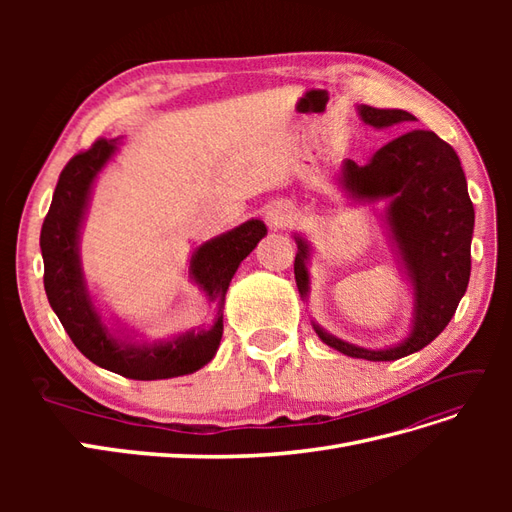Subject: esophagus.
<instances>
[{
	"mask_svg": "<svg viewBox=\"0 0 512 512\" xmlns=\"http://www.w3.org/2000/svg\"><path fill=\"white\" fill-rule=\"evenodd\" d=\"M297 218V211L286 200H280V203H273L267 211V222L271 228H286Z\"/></svg>",
	"mask_w": 512,
	"mask_h": 512,
	"instance_id": "obj_1",
	"label": "esophagus"
}]
</instances>
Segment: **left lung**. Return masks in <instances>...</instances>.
I'll return each mask as SVG.
<instances>
[{
  "instance_id": "8db88e82",
  "label": "left lung",
  "mask_w": 512,
  "mask_h": 512,
  "mask_svg": "<svg viewBox=\"0 0 512 512\" xmlns=\"http://www.w3.org/2000/svg\"><path fill=\"white\" fill-rule=\"evenodd\" d=\"M365 123L389 128L416 121L399 108L359 106ZM342 181L354 198H391L389 224L412 277L416 316L404 344L389 350H367L314 331L324 344L365 361H397L431 344L451 322L466 294L472 269L474 205L455 149L431 130H410L380 147L365 166L346 160ZM294 280L307 294V243L297 237Z\"/></svg>"
}]
</instances>
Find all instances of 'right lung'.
I'll list each match as a JSON object with an SVG mask.
<instances>
[{
    "label": "right lung",
    "mask_w": 512,
    "mask_h": 512,
    "mask_svg": "<svg viewBox=\"0 0 512 512\" xmlns=\"http://www.w3.org/2000/svg\"><path fill=\"white\" fill-rule=\"evenodd\" d=\"M117 141L119 138H98L89 149L76 153L61 170L49 213L40 230L46 297L72 344L91 363L132 380H164L192 374L207 365L218 350L224 331L222 314L209 331L188 333L164 344L126 346L108 335L85 290L79 250H76L79 228L91 183L106 160L113 156ZM265 235V224L250 220L196 250L190 269L192 277L207 292V297L220 305V312L232 275Z\"/></svg>",
    "instance_id": "obj_1"
}]
</instances>
